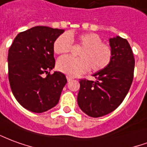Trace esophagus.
<instances>
[{"label": "esophagus", "instance_id": "esophagus-1", "mask_svg": "<svg viewBox=\"0 0 147 147\" xmlns=\"http://www.w3.org/2000/svg\"><path fill=\"white\" fill-rule=\"evenodd\" d=\"M67 81L69 82V81L72 80H73V78L71 76H67Z\"/></svg>", "mask_w": 147, "mask_h": 147}]
</instances>
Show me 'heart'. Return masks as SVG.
Returning a JSON list of instances; mask_svg holds the SVG:
<instances>
[{
	"label": "heart",
	"instance_id": "obj_1",
	"mask_svg": "<svg viewBox=\"0 0 147 147\" xmlns=\"http://www.w3.org/2000/svg\"><path fill=\"white\" fill-rule=\"evenodd\" d=\"M74 36L65 32L56 39L53 49L56 54H64L71 51ZM78 44L83 47L79 52V58L70 56L60 57L57 61V69L68 76H76L85 73L90 68L99 71L109 65L112 59V49L107 44L102 43L101 37L96 33L89 32L77 36Z\"/></svg>",
	"mask_w": 147,
	"mask_h": 147
}]
</instances>
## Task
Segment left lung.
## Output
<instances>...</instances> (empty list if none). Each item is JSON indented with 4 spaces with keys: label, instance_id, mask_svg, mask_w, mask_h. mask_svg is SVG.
Returning a JSON list of instances; mask_svg holds the SVG:
<instances>
[{
    "label": "left lung",
    "instance_id": "left-lung-1",
    "mask_svg": "<svg viewBox=\"0 0 147 147\" xmlns=\"http://www.w3.org/2000/svg\"><path fill=\"white\" fill-rule=\"evenodd\" d=\"M112 59L104 69L93 75L96 80L83 79L77 97L83 111L93 118L103 116L122 103L134 78V58L126 39L116 36L109 40Z\"/></svg>",
    "mask_w": 147,
    "mask_h": 147
}]
</instances>
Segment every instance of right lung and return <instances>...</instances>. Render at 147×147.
<instances>
[{"label": "right lung", "mask_w": 147, "mask_h": 147, "mask_svg": "<svg viewBox=\"0 0 147 147\" xmlns=\"http://www.w3.org/2000/svg\"><path fill=\"white\" fill-rule=\"evenodd\" d=\"M63 32L36 26L20 32L9 49L10 88L17 102L30 111L42 113L54 107L67 84L63 73L48 72L55 67L54 42Z\"/></svg>", "instance_id": "obj_1"}]
</instances>
